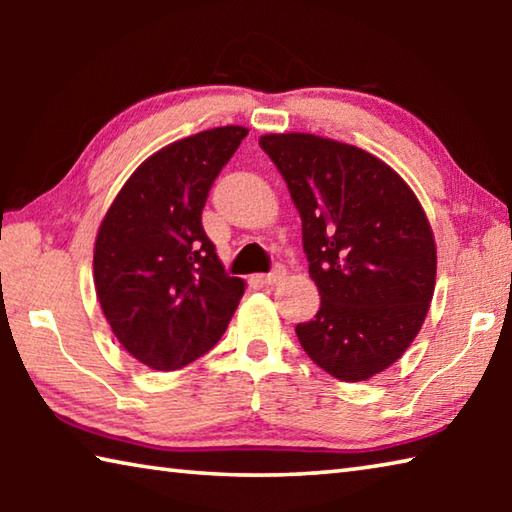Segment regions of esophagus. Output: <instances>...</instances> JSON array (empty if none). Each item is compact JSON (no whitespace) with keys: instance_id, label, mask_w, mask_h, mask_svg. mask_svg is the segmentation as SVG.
Instances as JSON below:
<instances>
[{"instance_id":"1","label":"esophagus","mask_w":512,"mask_h":512,"mask_svg":"<svg viewBox=\"0 0 512 512\" xmlns=\"http://www.w3.org/2000/svg\"><path fill=\"white\" fill-rule=\"evenodd\" d=\"M284 275H287V271H284L282 266H275L271 273H266V275H255V277H253V282H255V284H262V287H271V284L282 282V280H284Z\"/></svg>"}]
</instances>
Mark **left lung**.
Instances as JSON below:
<instances>
[{"label": "left lung", "mask_w": 512, "mask_h": 512, "mask_svg": "<svg viewBox=\"0 0 512 512\" xmlns=\"http://www.w3.org/2000/svg\"><path fill=\"white\" fill-rule=\"evenodd\" d=\"M302 219V248L320 293L296 325L302 350L341 381H363L418 336L436 284L427 216L397 173L357 146L287 133L259 140Z\"/></svg>", "instance_id": "obj_1"}]
</instances>
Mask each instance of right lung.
Segmentation results:
<instances>
[{"label":"right lung","mask_w":512,"mask_h":512,"mask_svg":"<svg viewBox=\"0 0 512 512\" xmlns=\"http://www.w3.org/2000/svg\"><path fill=\"white\" fill-rule=\"evenodd\" d=\"M246 135L223 126L164 146L128 178L99 228L101 309L119 343L153 370H178L210 352L244 296L201 214Z\"/></svg>","instance_id":"right-lung-1"}]
</instances>
